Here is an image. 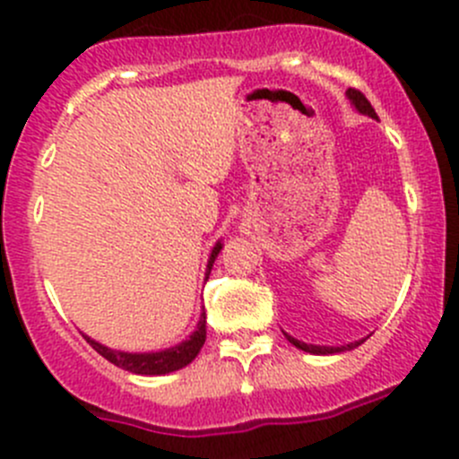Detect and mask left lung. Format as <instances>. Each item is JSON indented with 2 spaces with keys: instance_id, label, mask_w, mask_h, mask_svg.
<instances>
[{
  "instance_id": "obj_1",
  "label": "left lung",
  "mask_w": 459,
  "mask_h": 459,
  "mask_svg": "<svg viewBox=\"0 0 459 459\" xmlns=\"http://www.w3.org/2000/svg\"><path fill=\"white\" fill-rule=\"evenodd\" d=\"M346 97L351 100V104L355 106V110H359L362 115H368V117L377 119V113H375V108L371 106V101L367 100V97L362 95L359 91H355V88H349L346 91ZM286 340L290 342V344L295 346V349L299 351H307V353H313V355H335V353H344V351H353L355 346L362 344L364 340H358V342H351V344H344V346H317V344H307V342H299L295 340V337H290L289 333H284Z\"/></svg>"
}]
</instances>
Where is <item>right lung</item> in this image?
<instances>
[{
    "instance_id": "1",
    "label": "right lung",
    "mask_w": 459,
    "mask_h": 459,
    "mask_svg": "<svg viewBox=\"0 0 459 459\" xmlns=\"http://www.w3.org/2000/svg\"><path fill=\"white\" fill-rule=\"evenodd\" d=\"M220 251H221V242H217L215 247H212L211 257H208L206 280L208 275H211L212 262H215V257L220 255ZM84 337L88 340V344H91L101 358H106L110 364L124 368V371L135 373V375H166V373H173V371H179V368L188 367V364L197 358L204 342H206V313H202L200 322H197V328L191 333L188 340L179 342V344L170 346V349L155 351V353H152V351L151 353H126V351L108 349V346L91 340L88 335Z\"/></svg>"
}]
</instances>
